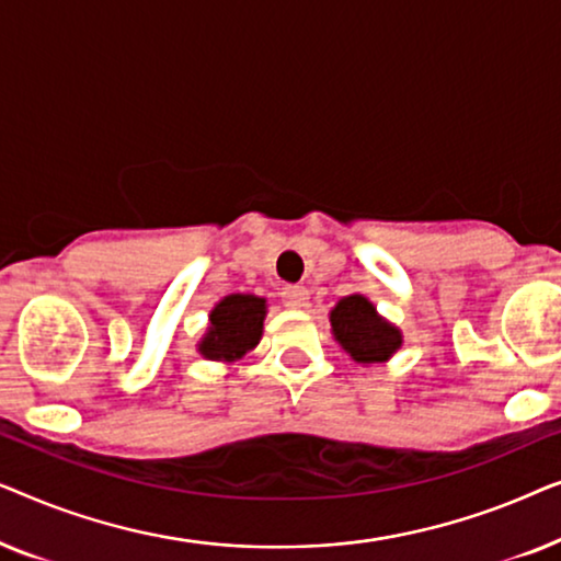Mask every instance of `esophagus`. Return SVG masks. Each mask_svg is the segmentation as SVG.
Returning a JSON list of instances; mask_svg holds the SVG:
<instances>
[{
  "label": "esophagus",
  "mask_w": 561,
  "mask_h": 561,
  "mask_svg": "<svg viewBox=\"0 0 561 561\" xmlns=\"http://www.w3.org/2000/svg\"><path fill=\"white\" fill-rule=\"evenodd\" d=\"M280 301L286 304L288 309H304V306H309V288L286 286L280 290Z\"/></svg>",
  "instance_id": "1"
}]
</instances>
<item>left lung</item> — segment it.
Segmentation results:
<instances>
[{
	"mask_svg": "<svg viewBox=\"0 0 561 561\" xmlns=\"http://www.w3.org/2000/svg\"><path fill=\"white\" fill-rule=\"evenodd\" d=\"M332 334L340 347L359 365L388 363L403 344L401 329L375 311L365 296H344L329 313Z\"/></svg>",
	"mask_w": 561,
	"mask_h": 561,
	"instance_id": "obj_1",
	"label": "left lung"
}]
</instances>
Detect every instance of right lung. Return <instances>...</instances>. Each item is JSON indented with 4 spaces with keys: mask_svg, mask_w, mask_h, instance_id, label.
<instances>
[{
    "mask_svg": "<svg viewBox=\"0 0 561 561\" xmlns=\"http://www.w3.org/2000/svg\"><path fill=\"white\" fill-rule=\"evenodd\" d=\"M265 313V298L250 294L225 296L209 313V329L198 342V352L217 363H234L244 357L263 336Z\"/></svg>",
    "mask_w": 561,
    "mask_h": 561,
    "instance_id": "right-lung-1",
    "label": "right lung"
}]
</instances>
